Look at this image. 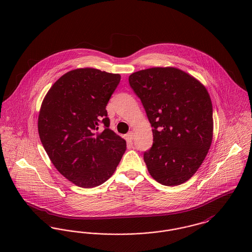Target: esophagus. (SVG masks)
<instances>
[{
    "label": "esophagus",
    "instance_id": "esophagus-1",
    "mask_svg": "<svg viewBox=\"0 0 252 252\" xmlns=\"http://www.w3.org/2000/svg\"><path fill=\"white\" fill-rule=\"evenodd\" d=\"M134 137H135V134H134L133 132H129V133L126 135V138H127L128 140H130V141H132V140L134 139Z\"/></svg>",
    "mask_w": 252,
    "mask_h": 252
}]
</instances>
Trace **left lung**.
<instances>
[{"mask_svg":"<svg viewBox=\"0 0 252 252\" xmlns=\"http://www.w3.org/2000/svg\"><path fill=\"white\" fill-rule=\"evenodd\" d=\"M129 83L152 127L153 144L144 153L150 176L167 186L187 181L202 165L213 140V105L207 89L171 67L134 72Z\"/></svg>","mask_w":252,"mask_h":252,"instance_id":"8db88e82","label":"left lung"}]
</instances>
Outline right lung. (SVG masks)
Returning <instances> with one entry per match:
<instances>
[{
	"instance_id": "right-lung-1",
	"label": "right lung",
	"mask_w": 252,
	"mask_h": 252,
	"mask_svg": "<svg viewBox=\"0 0 252 252\" xmlns=\"http://www.w3.org/2000/svg\"><path fill=\"white\" fill-rule=\"evenodd\" d=\"M120 78L97 69H76L62 75L42 101L40 142L58 172L79 187L107 181L126 150V142L109 129L106 109Z\"/></svg>"
}]
</instances>
